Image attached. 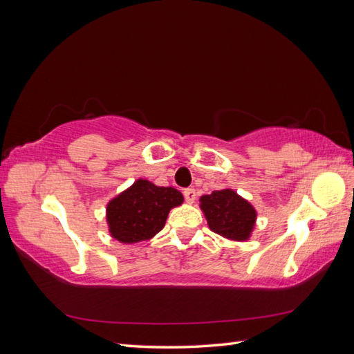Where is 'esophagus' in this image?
<instances>
[{"label": "esophagus", "instance_id": "34e87169", "mask_svg": "<svg viewBox=\"0 0 354 354\" xmlns=\"http://www.w3.org/2000/svg\"><path fill=\"white\" fill-rule=\"evenodd\" d=\"M184 193V197H185V201L188 202V203H193L194 202V199H196V190L194 188H185V190L183 192Z\"/></svg>", "mask_w": 354, "mask_h": 354}]
</instances>
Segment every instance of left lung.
<instances>
[{
    "label": "left lung",
    "mask_w": 354,
    "mask_h": 354,
    "mask_svg": "<svg viewBox=\"0 0 354 354\" xmlns=\"http://www.w3.org/2000/svg\"><path fill=\"white\" fill-rule=\"evenodd\" d=\"M201 208L211 231L231 240H248L257 218L253 207L232 190H217L201 197Z\"/></svg>",
    "instance_id": "left-lung-1"
}]
</instances>
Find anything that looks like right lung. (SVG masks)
I'll use <instances>...</instances> for the list:
<instances>
[{"label": "right lung", "instance_id": "obj_1", "mask_svg": "<svg viewBox=\"0 0 354 354\" xmlns=\"http://www.w3.org/2000/svg\"><path fill=\"white\" fill-rule=\"evenodd\" d=\"M183 201V194L175 188L138 179L106 207L111 236L128 244L149 240L166 225L169 211Z\"/></svg>", "mask_w": 354, "mask_h": 354}]
</instances>
